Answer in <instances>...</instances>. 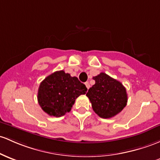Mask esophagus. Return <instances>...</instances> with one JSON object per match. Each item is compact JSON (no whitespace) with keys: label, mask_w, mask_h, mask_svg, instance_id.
Listing matches in <instances>:
<instances>
[{"label":"esophagus","mask_w":160,"mask_h":160,"mask_svg":"<svg viewBox=\"0 0 160 160\" xmlns=\"http://www.w3.org/2000/svg\"><path fill=\"white\" fill-rule=\"evenodd\" d=\"M85 85H86V87H87V89H89V87H90V85H89V83H88V82H86V83H85Z\"/></svg>","instance_id":"esophagus-1"}]
</instances>
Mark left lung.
Wrapping results in <instances>:
<instances>
[{
	"label": "left lung",
	"mask_w": 160,
	"mask_h": 160,
	"mask_svg": "<svg viewBox=\"0 0 160 160\" xmlns=\"http://www.w3.org/2000/svg\"><path fill=\"white\" fill-rule=\"evenodd\" d=\"M92 79L96 83L89 89L87 96L93 111L102 118L115 116L127 105L125 87L105 73H100Z\"/></svg>",
	"instance_id": "obj_1"
}]
</instances>
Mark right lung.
I'll use <instances>...</instances> for the list:
<instances>
[{
  "instance_id": "right-lung-1",
  "label": "right lung",
  "mask_w": 160,
  "mask_h": 160,
  "mask_svg": "<svg viewBox=\"0 0 160 160\" xmlns=\"http://www.w3.org/2000/svg\"><path fill=\"white\" fill-rule=\"evenodd\" d=\"M87 91L86 86L77 77L64 71H56L40 83L38 102L48 115L61 117L71 111L77 98Z\"/></svg>"
}]
</instances>
